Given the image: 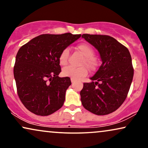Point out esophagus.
<instances>
[{
    "mask_svg": "<svg viewBox=\"0 0 148 148\" xmlns=\"http://www.w3.org/2000/svg\"><path fill=\"white\" fill-rule=\"evenodd\" d=\"M71 81L72 83H74L75 82V79H73V78H71Z\"/></svg>",
    "mask_w": 148,
    "mask_h": 148,
    "instance_id": "obj_1",
    "label": "esophagus"
}]
</instances>
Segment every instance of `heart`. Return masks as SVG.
<instances>
[{"instance_id":"b5f03b06","label":"heart","mask_w":148,"mask_h":148,"mask_svg":"<svg viewBox=\"0 0 148 148\" xmlns=\"http://www.w3.org/2000/svg\"><path fill=\"white\" fill-rule=\"evenodd\" d=\"M78 50H79L82 54L84 55V57L81 61V64H86L91 70H94L96 68L97 64L96 58L94 56V50L92 46L88 44L82 43L79 44L77 46ZM69 54V50L68 48H64L60 53L58 56V62L60 65H66L68 62V57ZM62 75L65 77L73 78L75 79L84 77L88 75V69L86 66L82 65L78 67L73 66H67L62 69Z\"/></svg>"}]
</instances>
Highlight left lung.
Returning a JSON list of instances; mask_svg holds the SVG:
<instances>
[{
	"mask_svg": "<svg viewBox=\"0 0 148 148\" xmlns=\"http://www.w3.org/2000/svg\"><path fill=\"white\" fill-rule=\"evenodd\" d=\"M98 50L102 63L90 79L84 83L81 101L86 110L97 115L116 110L126 99L134 69L129 50L111 36L83 34Z\"/></svg>",
	"mask_w": 148,
	"mask_h": 148,
	"instance_id": "obj_1",
	"label": "left lung"
}]
</instances>
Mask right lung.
Returning a JSON list of instances; mask_svg holds the SVG:
<instances>
[{
	"instance_id": "right-lung-1",
	"label": "right lung",
	"mask_w": 148,
	"mask_h": 148,
	"mask_svg": "<svg viewBox=\"0 0 148 148\" xmlns=\"http://www.w3.org/2000/svg\"><path fill=\"white\" fill-rule=\"evenodd\" d=\"M81 34H42L18 50L13 69L18 96L24 106L39 116H48L60 109L71 82L59 77L58 56Z\"/></svg>"
}]
</instances>
